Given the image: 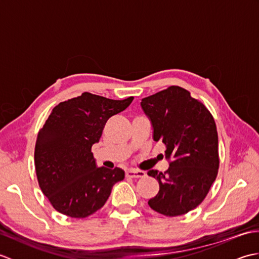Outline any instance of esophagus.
Wrapping results in <instances>:
<instances>
[{
  "mask_svg": "<svg viewBox=\"0 0 259 259\" xmlns=\"http://www.w3.org/2000/svg\"><path fill=\"white\" fill-rule=\"evenodd\" d=\"M125 176L129 178H142L146 176V172L142 171V170H137V169H130L125 172Z\"/></svg>",
  "mask_w": 259,
  "mask_h": 259,
  "instance_id": "34e87169",
  "label": "esophagus"
}]
</instances>
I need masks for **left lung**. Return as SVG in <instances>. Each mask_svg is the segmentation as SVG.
<instances>
[{"instance_id":"obj_1","label":"left lung","mask_w":259,"mask_h":259,"mask_svg":"<svg viewBox=\"0 0 259 259\" xmlns=\"http://www.w3.org/2000/svg\"><path fill=\"white\" fill-rule=\"evenodd\" d=\"M141 107L152 122L153 139L167 148L170 166L163 174L148 171L159 183L148 205L164 216H181L200 205L217 177L216 123L205 104L178 85L144 98Z\"/></svg>"}]
</instances>
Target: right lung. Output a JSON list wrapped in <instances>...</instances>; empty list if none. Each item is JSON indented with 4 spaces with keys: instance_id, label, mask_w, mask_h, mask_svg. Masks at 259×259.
Masks as SVG:
<instances>
[{
    "instance_id": "right-lung-1",
    "label": "right lung",
    "mask_w": 259,
    "mask_h": 259,
    "mask_svg": "<svg viewBox=\"0 0 259 259\" xmlns=\"http://www.w3.org/2000/svg\"><path fill=\"white\" fill-rule=\"evenodd\" d=\"M133 100L83 92L53 108L37 134L34 164L38 186L57 211L89 217L103 207L112 186L123 180L120 168L97 167L91 148L100 140L108 119Z\"/></svg>"
}]
</instances>
